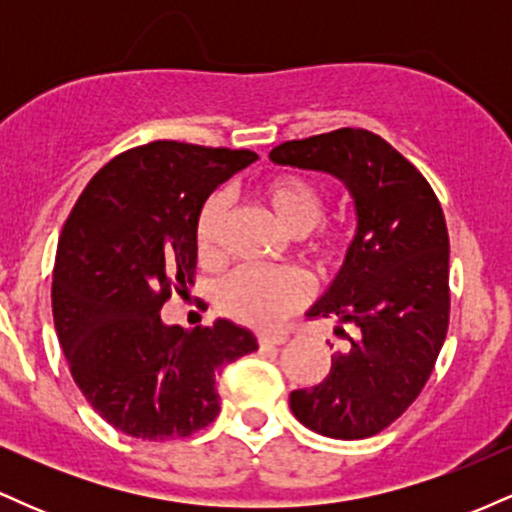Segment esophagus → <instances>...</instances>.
Returning a JSON list of instances; mask_svg holds the SVG:
<instances>
[{"instance_id": "esophagus-1", "label": "esophagus", "mask_w": 512, "mask_h": 512, "mask_svg": "<svg viewBox=\"0 0 512 512\" xmlns=\"http://www.w3.org/2000/svg\"><path fill=\"white\" fill-rule=\"evenodd\" d=\"M257 342H260V346H279V344L289 342V334H284V332H262L260 337H257Z\"/></svg>"}]
</instances>
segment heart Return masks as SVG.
Instances as JSON below:
<instances>
[{"instance_id": "heart-1", "label": "heart", "mask_w": 512, "mask_h": 512, "mask_svg": "<svg viewBox=\"0 0 512 512\" xmlns=\"http://www.w3.org/2000/svg\"><path fill=\"white\" fill-rule=\"evenodd\" d=\"M262 207L281 231L293 238L310 233L325 214V192L305 175L281 173L257 192ZM226 216V199L211 195L197 211L195 245L202 262L219 257V236ZM337 236H322L313 243L315 257H330ZM308 298V281L296 269H236L216 286V305L223 315L250 327H272L281 317L301 308Z\"/></svg>"}]
</instances>
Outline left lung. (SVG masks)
<instances>
[{"label": "left lung", "instance_id": "1", "mask_svg": "<svg viewBox=\"0 0 512 512\" xmlns=\"http://www.w3.org/2000/svg\"><path fill=\"white\" fill-rule=\"evenodd\" d=\"M276 166L317 170L349 190L356 236L310 317L334 320L349 349L330 375L293 390L291 411L327 438L361 440L387 428L424 390L450 320V240L424 175L368 129L274 146ZM349 326L351 335L343 332Z\"/></svg>", "mask_w": 512, "mask_h": 512}]
</instances>
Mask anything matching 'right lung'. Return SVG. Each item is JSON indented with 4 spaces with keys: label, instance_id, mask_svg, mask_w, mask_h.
<instances>
[{
    "label": "right lung",
    "instance_id": "right-lung-1",
    "mask_svg": "<svg viewBox=\"0 0 512 512\" xmlns=\"http://www.w3.org/2000/svg\"><path fill=\"white\" fill-rule=\"evenodd\" d=\"M252 151L151 142L93 175L62 228L52 315L74 383L117 431L185 438L219 414L216 375L257 351L231 320L187 332L161 308L197 267L195 219Z\"/></svg>",
    "mask_w": 512,
    "mask_h": 512
}]
</instances>
